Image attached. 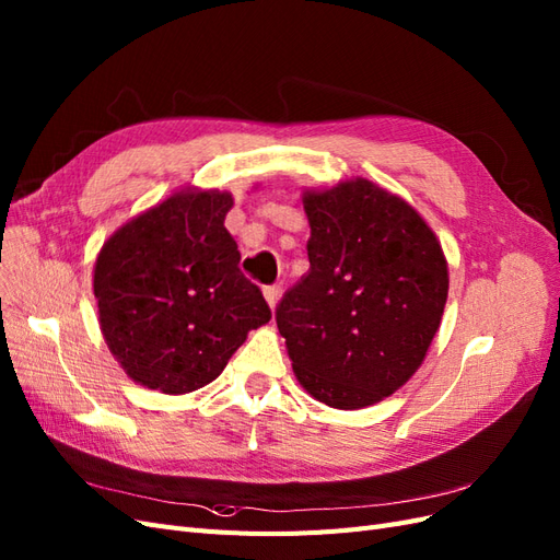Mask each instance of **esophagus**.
<instances>
[{
    "instance_id": "34e87169",
    "label": "esophagus",
    "mask_w": 560,
    "mask_h": 560,
    "mask_svg": "<svg viewBox=\"0 0 560 560\" xmlns=\"http://www.w3.org/2000/svg\"><path fill=\"white\" fill-rule=\"evenodd\" d=\"M265 293V300H267V305L275 310L277 307V302H279V298H281V289L279 285H267V289L262 291Z\"/></svg>"
}]
</instances>
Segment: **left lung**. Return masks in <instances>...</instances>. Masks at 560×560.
<instances>
[{
  "instance_id": "left-lung-1",
  "label": "left lung",
  "mask_w": 560,
  "mask_h": 560,
  "mask_svg": "<svg viewBox=\"0 0 560 560\" xmlns=\"http://www.w3.org/2000/svg\"><path fill=\"white\" fill-rule=\"evenodd\" d=\"M310 271L277 326L298 382L340 410L380 404L420 369L448 300V262L412 206L365 178L305 189Z\"/></svg>"
}]
</instances>
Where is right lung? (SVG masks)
<instances>
[{
    "mask_svg": "<svg viewBox=\"0 0 560 560\" xmlns=\"http://www.w3.org/2000/svg\"><path fill=\"white\" fill-rule=\"evenodd\" d=\"M230 191L187 187L103 244L93 267L103 338L124 373L162 394L213 382L271 312L225 230Z\"/></svg>",
    "mask_w": 560,
    "mask_h": 560,
    "instance_id": "right-lung-1",
    "label": "right lung"
}]
</instances>
